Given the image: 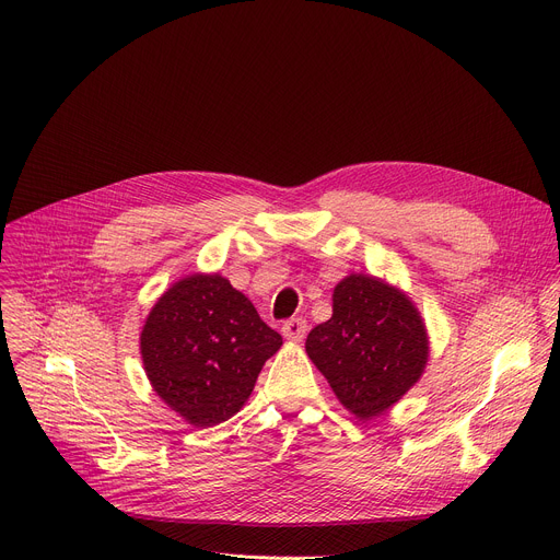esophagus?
Returning a JSON list of instances; mask_svg holds the SVG:
<instances>
[{
  "label": "esophagus",
  "mask_w": 560,
  "mask_h": 560,
  "mask_svg": "<svg viewBox=\"0 0 560 560\" xmlns=\"http://www.w3.org/2000/svg\"><path fill=\"white\" fill-rule=\"evenodd\" d=\"M281 332L290 341H301L307 335V322H305V318H301V316H292V318H288V322L283 324Z\"/></svg>",
  "instance_id": "esophagus-1"
}]
</instances>
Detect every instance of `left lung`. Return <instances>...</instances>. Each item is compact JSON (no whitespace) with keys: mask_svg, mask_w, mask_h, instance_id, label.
<instances>
[{"mask_svg":"<svg viewBox=\"0 0 560 560\" xmlns=\"http://www.w3.org/2000/svg\"><path fill=\"white\" fill-rule=\"evenodd\" d=\"M332 316L310 330L305 350L339 401L359 419L394 406L428 363V337L406 294L365 275L335 288Z\"/></svg>","mask_w":560,"mask_h":560,"instance_id":"obj_1","label":"left lung"}]
</instances>
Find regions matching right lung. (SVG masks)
I'll list each match as a JSON object with an SVG mask.
<instances>
[{
	"instance_id": "right-lung-1",
	"label": "right lung",
	"mask_w": 560,
	"mask_h": 560,
	"mask_svg": "<svg viewBox=\"0 0 560 560\" xmlns=\"http://www.w3.org/2000/svg\"><path fill=\"white\" fill-rule=\"evenodd\" d=\"M283 339L219 275H192L156 301L141 332L154 392L197 428L242 410Z\"/></svg>"
}]
</instances>
